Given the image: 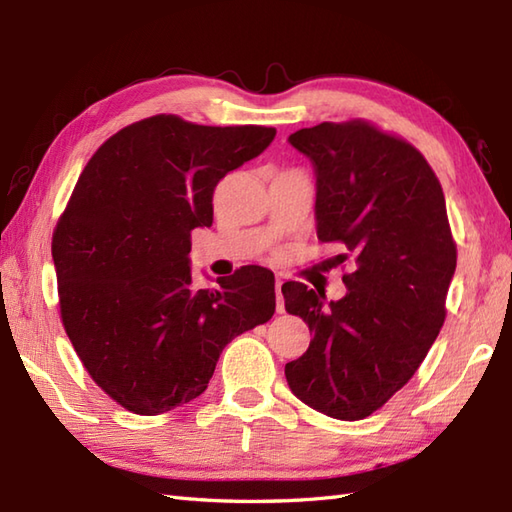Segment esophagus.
Wrapping results in <instances>:
<instances>
[{
    "label": "esophagus",
    "instance_id": "1",
    "mask_svg": "<svg viewBox=\"0 0 512 512\" xmlns=\"http://www.w3.org/2000/svg\"><path fill=\"white\" fill-rule=\"evenodd\" d=\"M281 286H284V277H277L275 281V288H277V312H284V295H281Z\"/></svg>",
    "mask_w": 512,
    "mask_h": 512
}]
</instances>
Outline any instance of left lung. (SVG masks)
<instances>
[{
    "instance_id": "obj_1",
    "label": "left lung",
    "mask_w": 512,
    "mask_h": 512,
    "mask_svg": "<svg viewBox=\"0 0 512 512\" xmlns=\"http://www.w3.org/2000/svg\"><path fill=\"white\" fill-rule=\"evenodd\" d=\"M290 145L317 171V235L343 244L347 295L323 306L299 281L286 310L308 323V352L286 363L292 394L325 416L363 420L409 383L447 317L458 262L440 180L405 138L363 118L299 129Z\"/></svg>"
}]
</instances>
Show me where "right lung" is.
<instances>
[{
  "label": "right lung",
  "mask_w": 512,
  "mask_h": 512,
  "mask_svg": "<svg viewBox=\"0 0 512 512\" xmlns=\"http://www.w3.org/2000/svg\"><path fill=\"white\" fill-rule=\"evenodd\" d=\"M275 127L156 114L94 151L52 233L65 334L92 380L138 416L198 398L226 343L275 314V275L242 266L198 290L191 231L213 191L273 143Z\"/></svg>",
  "instance_id": "add662e5"
}]
</instances>
